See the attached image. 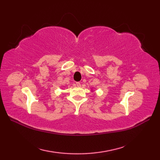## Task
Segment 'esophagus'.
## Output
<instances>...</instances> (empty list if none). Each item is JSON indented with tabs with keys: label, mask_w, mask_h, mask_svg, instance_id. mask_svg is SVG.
<instances>
[{
	"label": "esophagus",
	"mask_w": 160,
	"mask_h": 160,
	"mask_svg": "<svg viewBox=\"0 0 160 160\" xmlns=\"http://www.w3.org/2000/svg\"><path fill=\"white\" fill-rule=\"evenodd\" d=\"M75 85V86H77V87H80V86H81V83H79V82H76Z\"/></svg>",
	"instance_id": "34e87169"
}]
</instances>
